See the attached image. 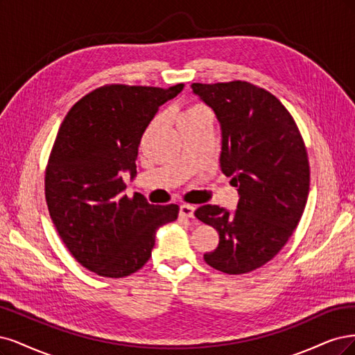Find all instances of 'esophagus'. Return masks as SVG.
Listing matches in <instances>:
<instances>
[{
	"mask_svg": "<svg viewBox=\"0 0 355 355\" xmlns=\"http://www.w3.org/2000/svg\"><path fill=\"white\" fill-rule=\"evenodd\" d=\"M194 207H191V205H181L180 207V216H186V218H193L194 215Z\"/></svg>",
	"mask_w": 355,
	"mask_h": 355,
	"instance_id": "1",
	"label": "esophagus"
}]
</instances>
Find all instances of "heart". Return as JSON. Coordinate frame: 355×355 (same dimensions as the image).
Returning <instances> with one entry per match:
<instances>
[{"label":"heart","mask_w":355,"mask_h":355,"mask_svg":"<svg viewBox=\"0 0 355 355\" xmlns=\"http://www.w3.org/2000/svg\"><path fill=\"white\" fill-rule=\"evenodd\" d=\"M200 115H209V112L205 109L203 106H199V105H196V106H191V107H189L184 113H182V115L180 116V118H187V116H200Z\"/></svg>","instance_id":"heart-1"}]
</instances>
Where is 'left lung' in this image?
Wrapping results in <instances>:
<instances>
[{
  "mask_svg": "<svg viewBox=\"0 0 355 355\" xmlns=\"http://www.w3.org/2000/svg\"><path fill=\"white\" fill-rule=\"evenodd\" d=\"M221 127V171L237 187V209L203 205L194 215L220 234L207 264L245 274L279 254L298 225L310 190V165L298 127L268 91L245 81L193 84Z\"/></svg>",
  "mask_w": 355,
  "mask_h": 355,
  "instance_id": "obj_1",
  "label": "left lung"
}]
</instances>
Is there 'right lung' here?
<instances>
[{
	"label": "right lung",
	"mask_w": 355,
	"mask_h": 355,
	"mask_svg": "<svg viewBox=\"0 0 355 355\" xmlns=\"http://www.w3.org/2000/svg\"><path fill=\"white\" fill-rule=\"evenodd\" d=\"M169 88L106 85L67 113L45 171V200L57 233L73 258L101 277H127L152 255L156 230L175 221L178 207L130 199L122 175H137L135 159Z\"/></svg>",
	"instance_id": "right-lung-1"
}]
</instances>
